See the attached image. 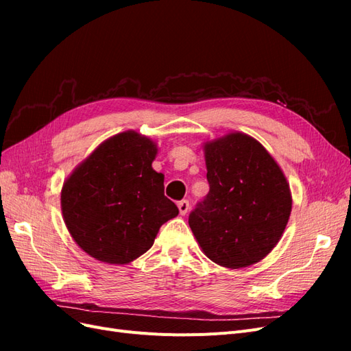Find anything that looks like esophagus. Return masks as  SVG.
<instances>
[{"mask_svg": "<svg viewBox=\"0 0 351 351\" xmlns=\"http://www.w3.org/2000/svg\"><path fill=\"white\" fill-rule=\"evenodd\" d=\"M190 209L189 205V200H180L178 202V210H180V215H186Z\"/></svg>", "mask_w": 351, "mask_h": 351, "instance_id": "1", "label": "esophagus"}]
</instances>
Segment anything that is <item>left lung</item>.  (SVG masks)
<instances>
[{
	"mask_svg": "<svg viewBox=\"0 0 351 351\" xmlns=\"http://www.w3.org/2000/svg\"><path fill=\"white\" fill-rule=\"evenodd\" d=\"M209 193L189 215L206 256L239 269L277 246L291 214V192L271 154L252 136L231 132L204 143Z\"/></svg>",
	"mask_w": 351,
	"mask_h": 351,
	"instance_id": "obj_1",
	"label": "left lung"
}]
</instances>
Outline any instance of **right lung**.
Listing matches in <instances>:
<instances>
[{
	"label": "right lung",
	"instance_id": "obj_1",
	"mask_svg": "<svg viewBox=\"0 0 351 351\" xmlns=\"http://www.w3.org/2000/svg\"><path fill=\"white\" fill-rule=\"evenodd\" d=\"M156 143L134 130L102 142L67 177L61 210L77 246L97 261L125 265L152 247L159 228L178 215L152 162Z\"/></svg>",
	"mask_w": 351,
	"mask_h": 351
}]
</instances>
